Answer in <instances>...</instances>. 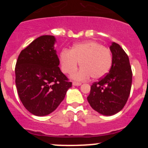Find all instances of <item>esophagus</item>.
<instances>
[{
	"label": "esophagus",
	"mask_w": 148,
	"mask_h": 148,
	"mask_svg": "<svg viewBox=\"0 0 148 148\" xmlns=\"http://www.w3.org/2000/svg\"><path fill=\"white\" fill-rule=\"evenodd\" d=\"M82 84L81 82H73V85L74 86H80Z\"/></svg>",
	"instance_id": "34e87169"
}]
</instances>
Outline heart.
Here are the masks:
<instances>
[{
	"instance_id": "obj_1",
	"label": "heart",
	"mask_w": 148,
	"mask_h": 148,
	"mask_svg": "<svg viewBox=\"0 0 148 148\" xmlns=\"http://www.w3.org/2000/svg\"><path fill=\"white\" fill-rule=\"evenodd\" d=\"M59 58L61 70L66 74H73L80 64L82 68L73 75L78 80L87 79L90 76L93 79L102 78L112 66L110 50L95 41L76 44L71 50L62 49Z\"/></svg>"
}]
</instances>
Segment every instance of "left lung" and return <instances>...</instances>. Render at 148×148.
<instances>
[{
    "label": "left lung",
    "mask_w": 148,
    "mask_h": 148,
    "mask_svg": "<svg viewBox=\"0 0 148 148\" xmlns=\"http://www.w3.org/2000/svg\"><path fill=\"white\" fill-rule=\"evenodd\" d=\"M110 49L113 55L110 72L99 82L92 83L87 97L92 109L105 116L116 114L125 107L130 93L133 76L128 56L121 46L113 42Z\"/></svg>",
    "instance_id": "8db88e82"
}]
</instances>
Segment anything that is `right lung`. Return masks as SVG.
<instances>
[{"instance_id":"add662e5","label":"right lung","mask_w":148,"mask_h":148,"mask_svg":"<svg viewBox=\"0 0 148 148\" xmlns=\"http://www.w3.org/2000/svg\"><path fill=\"white\" fill-rule=\"evenodd\" d=\"M56 38L42 35L21 52L15 65V84L24 108L38 116L49 114L64 100L72 82L58 66Z\"/></svg>"}]
</instances>
